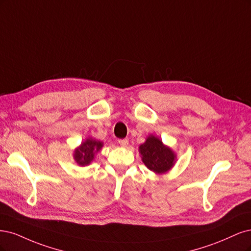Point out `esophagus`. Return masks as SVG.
<instances>
[{"label": "esophagus", "mask_w": 251, "mask_h": 251, "mask_svg": "<svg viewBox=\"0 0 251 251\" xmlns=\"http://www.w3.org/2000/svg\"><path fill=\"white\" fill-rule=\"evenodd\" d=\"M118 143H119L120 146H122V147H127L129 142H128V140H127V139H123V140H119V141H118Z\"/></svg>", "instance_id": "34e87169"}]
</instances>
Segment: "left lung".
<instances>
[{
    "mask_svg": "<svg viewBox=\"0 0 251 251\" xmlns=\"http://www.w3.org/2000/svg\"><path fill=\"white\" fill-rule=\"evenodd\" d=\"M143 163L151 171L164 173L174 165L175 155L171 149L166 147L157 137L150 135L140 146Z\"/></svg>",
    "mask_w": 251,
    "mask_h": 251,
    "instance_id": "8db88e82",
    "label": "left lung"
}]
</instances>
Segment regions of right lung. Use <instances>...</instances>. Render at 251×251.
I'll use <instances>...</instances> for the list:
<instances>
[{
    "label": "right lung",
    "mask_w": 251,
    "mask_h": 251,
    "mask_svg": "<svg viewBox=\"0 0 251 251\" xmlns=\"http://www.w3.org/2000/svg\"><path fill=\"white\" fill-rule=\"evenodd\" d=\"M103 146V144L99 141H95L92 139H87L84 143L81 144L74 154V158L77 164L80 166H86L94 159L96 152H98Z\"/></svg>",
    "instance_id": "add662e5"
}]
</instances>
